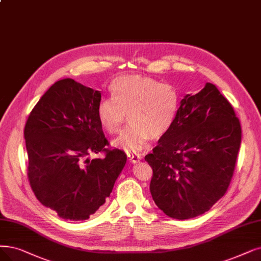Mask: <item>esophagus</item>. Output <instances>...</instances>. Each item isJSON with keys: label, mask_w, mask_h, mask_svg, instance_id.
Masks as SVG:
<instances>
[{"label": "esophagus", "mask_w": 261, "mask_h": 261, "mask_svg": "<svg viewBox=\"0 0 261 261\" xmlns=\"http://www.w3.org/2000/svg\"><path fill=\"white\" fill-rule=\"evenodd\" d=\"M127 159L129 161V163L132 164H135V163H138L140 161V155H137V154H130V153H127Z\"/></svg>", "instance_id": "34e87169"}]
</instances>
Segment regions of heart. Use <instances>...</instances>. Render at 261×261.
<instances>
[{"mask_svg": "<svg viewBox=\"0 0 261 261\" xmlns=\"http://www.w3.org/2000/svg\"><path fill=\"white\" fill-rule=\"evenodd\" d=\"M112 98L98 102L97 118L106 133L120 132L125 120L129 125L113 140L114 147L139 151L151 139L168 133L180 107L179 92L169 83L151 77L123 75L110 83Z\"/></svg>", "mask_w": 261, "mask_h": 261, "instance_id": "b5f03b06", "label": "heart"}]
</instances>
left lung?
<instances>
[{"label":"left lung","mask_w":261,"mask_h":261,"mask_svg":"<svg viewBox=\"0 0 261 261\" xmlns=\"http://www.w3.org/2000/svg\"><path fill=\"white\" fill-rule=\"evenodd\" d=\"M241 137L231 103L212 83L184 96L171 129L144 158L155 204L176 220L209 211L231 182Z\"/></svg>","instance_id":"obj_1"}]
</instances>
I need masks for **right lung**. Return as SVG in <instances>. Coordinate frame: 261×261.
I'll use <instances>...</instances> for the list:
<instances>
[{
	"mask_svg": "<svg viewBox=\"0 0 261 261\" xmlns=\"http://www.w3.org/2000/svg\"><path fill=\"white\" fill-rule=\"evenodd\" d=\"M99 91L62 79L41 96L24 126L28 178L41 204L63 220L86 221L106 202L126 154L106 148ZM91 152H103L90 160Z\"/></svg>",
	"mask_w": 261,
	"mask_h": 261,
	"instance_id": "add662e5",
	"label": "right lung"
}]
</instances>
